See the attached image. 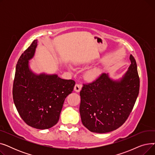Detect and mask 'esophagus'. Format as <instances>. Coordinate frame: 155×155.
Segmentation results:
<instances>
[{
  "label": "esophagus",
  "mask_w": 155,
  "mask_h": 155,
  "mask_svg": "<svg viewBox=\"0 0 155 155\" xmlns=\"http://www.w3.org/2000/svg\"><path fill=\"white\" fill-rule=\"evenodd\" d=\"M82 85L81 84H76L75 87H74V91L77 92H79L81 91V88H82Z\"/></svg>",
  "instance_id": "34e87169"
}]
</instances>
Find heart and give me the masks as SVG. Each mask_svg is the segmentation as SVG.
<instances>
[{"mask_svg":"<svg viewBox=\"0 0 155 155\" xmlns=\"http://www.w3.org/2000/svg\"><path fill=\"white\" fill-rule=\"evenodd\" d=\"M100 72L101 71L98 68H93L88 70L87 71L85 74L86 78L88 80H92L99 75Z\"/></svg>","mask_w":155,"mask_h":155,"instance_id":"heart-1","label":"heart"}]
</instances>
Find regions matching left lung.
Here are the masks:
<instances>
[{
	"mask_svg": "<svg viewBox=\"0 0 155 155\" xmlns=\"http://www.w3.org/2000/svg\"><path fill=\"white\" fill-rule=\"evenodd\" d=\"M119 82L102 73L80 92V114L83 125L97 133H109L123 125L131 114L140 92V81L134 56Z\"/></svg>",
	"mask_w": 155,
	"mask_h": 155,
	"instance_id": "left-lung-1",
	"label": "left lung"
}]
</instances>
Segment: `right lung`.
I'll return each mask as SVG.
<instances>
[{"instance_id": "obj_1", "label": "right lung", "mask_w": 155, "mask_h": 155, "mask_svg": "<svg viewBox=\"0 0 155 155\" xmlns=\"http://www.w3.org/2000/svg\"><path fill=\"white\" fill-rule=\"evenodd\" d=\"M36 46L35 39L18 60L12 96L18 113L28 125L46 129L58 123L64 99L72 92L75 82L56 75L33 74L29 69L28 60L34 56Z\"/></svg>"}]
</instances>
